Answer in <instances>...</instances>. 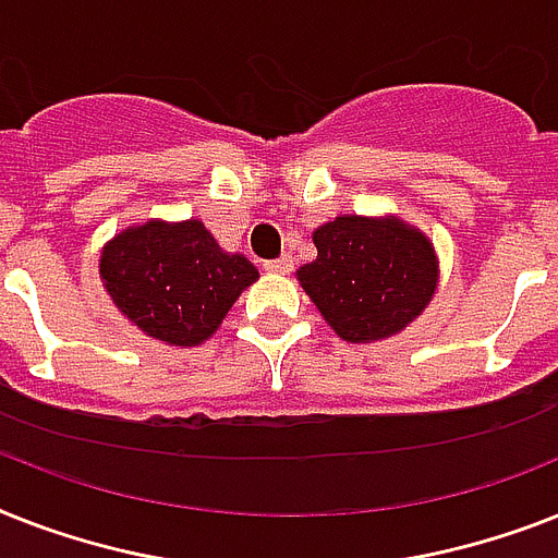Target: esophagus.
Masks as SVG:
<instances>
[{
    "mask_svg": "<svg viewBox=\"0 0 558 558\" xmlns=\"http://www.w3.org/2000/svg\"><path fill=\"white\" fill-rule=\"evenodd\" d=\"M292 266H294L292 257L280 255V257H275V260H266L264 269L266 271H278V275H287V271H292Z\"/></svg>",
    "mask_w": 558,
    "mask_h": 558,
    "instance_id": "obj_1",
    "label": "esophagus"
}]
</instances>
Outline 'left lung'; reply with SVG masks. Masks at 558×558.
I'll use <instances>...</instances> for the list:
<instances>
[{"instance_id":"8db88e82","label":"left lung","mask_w":558,"mask_h":558,"mask_svg":"<svg viewBox=\"0 0 558 558\" xmlns=\"http://www.w3.org/2000/svg\"><path fill=\"white\" fill-rule=\"evenodd\" d=\"M318 260L298 280L343 341H378L418 318L436 292L429 240L401 220L335 217L312 234Z\"/></svg>"}]
</instances>
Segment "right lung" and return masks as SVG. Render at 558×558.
I'll list each match as a JSON object with an SVG mask.
<instances>
[{
	"label": "right lung",
	"mask_w": 558,
	"mask_h": 558,
	"mask_svg": "<svg viewBox=\"0 0 558 558\" xmlns=\"http://www.w3.org/2000/svg\"><path fill=\"white\" fill-rule=\"evenodd\" d=\"M99 275L131 324L174 347L206 341L257 280L255 266L220 252L201 220L125 229L102 252Z\"/></svg>",
	"instance_id": "add662e5"
}]
</instances>
